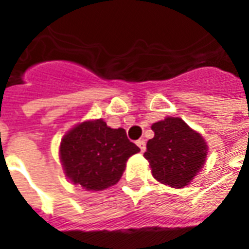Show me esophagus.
Listing matches in <instances>:
<instances>
[{
    "mask_svg": "<svg viewBox=\"0 0 249 249\" xmlns=\"http://www.w3.org/2000/svg\"><path fill=\"white\" fill-rule=\"evenodd\" d=\"M137 146L140 147L141 152H144V150H146V141L138 140V141H137Z\"/></svg>",
    "mask_w": 249,
    "mask_h": 249,
    "instance_id": "obj_1",
    "label": "esophagus"
}]
</instances>
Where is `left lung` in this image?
<instances>
[{"mask_svg": "<svg viewBox=\"0 0 249 249\" xmlns=\"http://www.w3.org/2000/svg\"><path fill=\"white\" fill-rule=\"evenodd\" d=\"M155 133L143 156L152 177L173 189H183L204 166L208 144L181 117H165L151 125Z\"/></svg>", "mask_w": 249, "mask_h": 249, "instance_id": "8db88e82", "label": "left lung"}]
</instances>
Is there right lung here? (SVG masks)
<instances>
[{"instance_id":"1","label":"right lung","mask_w":249,"mask_h":249,"mask_svg":"<svg viewBox=\"0 0 249 249\" xmlns=\"http://www.w3.org/2000/svg\"><path fill=\"white\" fill-rule=\"evenodd\" d=\"M140 151L124 129L109 128L106 121L97 119L79 123L64 134L59 159L73 185L101 191L120 181L128 159Z\"/></svg>"}]
</instances>
